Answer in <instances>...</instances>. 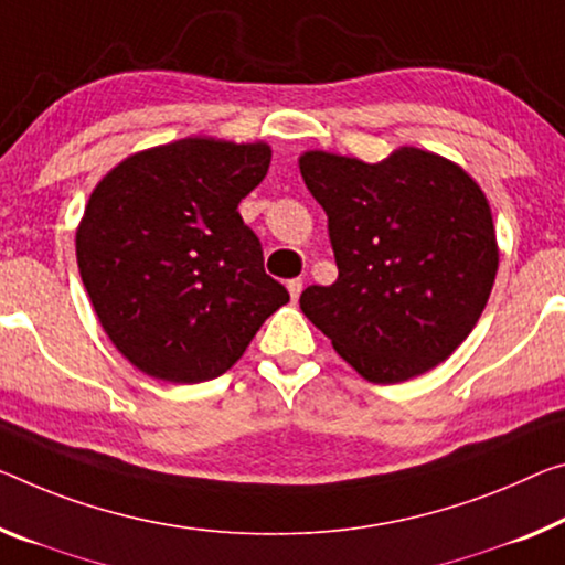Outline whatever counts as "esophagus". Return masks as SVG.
Instances as JSON below:
<instances>
[{"label": "esophagus", "mask_w": 565, "mask_h": 565, "mask_svg": "<svg viewBox=\"0 0 565 565\" xmlns=\"http://www.w3.org/2000/svg\"><path fill=\"white\" fill-rule=\"evenodd\" d=\"M288 290H290V298L292 300L300 298V292H302V280H300V277H295V280L288 282Z\"/></svg>", "instance_id": "obj_1"}]
</instances>
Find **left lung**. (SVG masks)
<instances>
[{
    "instance_id": "left-lung-1",
    "label": "left lung",
    "mask_w": 565,
    "mask_h": 565,
    "mask_svg": "<svg viewBox=\"0 0 565 565\" xmlns=\"http://www.w3.org/2000/svg\"><path fill=\"white\" fill-rule=\"evenodd\" d=\"M300 173L328 214L338 265L333 285L300 295L310 323L373 384L447 361L498 275L492 212L477 181L414 146L379 163L306 151Z\"/></svg>"
}]
</instances>
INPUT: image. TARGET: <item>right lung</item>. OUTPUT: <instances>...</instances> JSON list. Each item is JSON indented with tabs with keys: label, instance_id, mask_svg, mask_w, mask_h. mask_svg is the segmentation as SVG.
I'll return each mask as SVG.
<instances>
[{
	"label": "right lung",
	"instance_id": "right-lung-1",
	"mask_svg": "<svg viewBox=\"0 0 565 565\" xmlns=\"http://www.w3.org/2000/svg\"><path fill=\"white\" fill-rule=\"evenodd\" d=\"M270 156L263 141L181 138L128 156L93 189L77 267L103 331L146 376H222L290 300L237 212Z\"/></svg>",
	"mask_w": 565,
	"mask_h": 565
}]
</instances>
